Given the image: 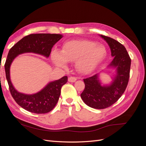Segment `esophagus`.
Returning <instances> with one entry per match:
<instances>
[{
	"label": "esophagus",
	"instance_id": "esophagus-1",
	"mask_svg": "<svg viewBox=\"0 0 146 146\" xmlns=\"http://www.w3.org/2000/svg\"><path fill=\"white\" fill-rule=\"evenodd\" d=\"M77 80V78L74 77H69L68 78V82H75Z\"/></svg>",
	"mask_w": 146,
	"mask_h": 146
}]
</instances>
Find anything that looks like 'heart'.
<instances>
[{"instance_id": "1", "label": "heart", "mask_w": 146, "mask_h": 146, "mask_svg": "<svg viewBox=\"0 0 146 146\" xmlns=\"http://www.w3.org/2000/svg\"><path fill=\"white\" fill-rule=\"evenodd\" d=\"M107 55L105 47L89 40H72L65 42L61 50L54 48L51 59L55 66L65 69L68 62L75 61L78 71L82 74L92 72Z\"/></svg>"}]
</instances>
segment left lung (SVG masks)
<instances>
[{
  "label": "left lung",
  "mask_w": 146,
  "mask_h": 146,
  "mask_svg": "<svg viewBox=\"0 0 146 146\" xmlns=\"http://www.w3.org/2000/svg\"><path fill=\"white\" fill-rule=\"evenodd\" d=\"M110 47L113 60L107 68L113 73L112 81L104 84L100 78V72L83 79L85 87L80 94L83 101L89 107L104 109L114 104L124 92L129 82L131 59L125 47L111 38L99 35Z\"/></svg>",
  "instance_id": "left-lung-1"
}]
</instances>
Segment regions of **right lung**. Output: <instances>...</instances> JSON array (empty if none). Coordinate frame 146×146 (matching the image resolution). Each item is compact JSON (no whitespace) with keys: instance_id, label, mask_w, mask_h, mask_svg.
Listing matches in <instances>:
<instances>
[{"instance_id":"right-lung-1","label":"right lung","mask_w":146,"mask_h":146,"mask_svg":"<svg viewBox=\"0 0 146 146\" xmlns=\"http://www.w3.org/2000/svg\"><path fill=\"white\" fill-rule=\"evenodd\" d=\"M63 36L60 34H31L22 38L8 52L5 70L9 89L16 102L27 111L36 114L50 112L58 102L61 87L67 82L68 77L64 76L48 82L41 90L35 94H24L17 91L13 85L10 79L11 64L17 56L25 53H33L48 58L53 46Z\"/></svg>"}]
</instances>
